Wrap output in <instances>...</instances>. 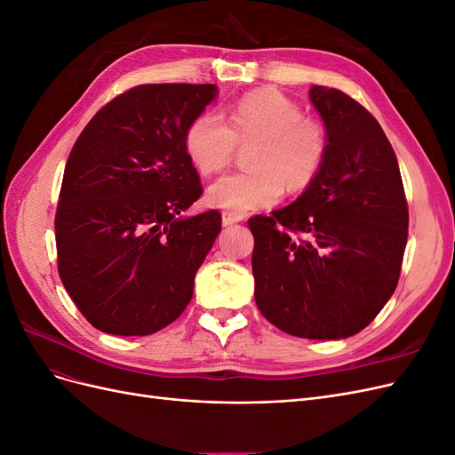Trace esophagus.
<instances>
[{"mask_svg": "<svg viewBox=\"0 0 455 455\" xmlns=\"http://www.w3.org/2000/svg\"><path fill=\"white\" fill-rule=\"evenodd\" d=\"M243 218H244V216H243V214H239V212H231V211H224V212H222V222H224V226L241 222Z\"/></svg>", "mask_w": 455, "mask_h": 455, "instance_id": "34e87169", "label": "esophagus"}]
</instances>
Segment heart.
<instances>
[{"label": "heart", "mask_w": 455, "mask_h": 455, "mask_svg": "<svg viewBox=\"0 0 455 455\" xmlns=\"http://www.w3.org/2000/svg\"><path fill=\"white\" fill-rule=\"evenodd\" d=\"M258 140L251 154V172L220 178L209 188V201L231 212L267 209L283 197L284 184L301 191L324 169L330 149L328 127L304 116L291 96L277 89L243 94L229 108V125L214 112L189 121L184 149L191 164L211 176L226 171L235 159L237 142Z\"/></svg>", "instance_id": "b5f03b06"}]
</instances>
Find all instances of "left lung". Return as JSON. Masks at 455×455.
<instances>
[{
  "mask_svg": "<svg viewBox=\"0 0 455 455\" xmlns=\"http://www.w3.org/2000/svg\"><path fill=\"white\" fill-rule=\"evenodd\" d=\"M309 99L328 127V157L296 203L249 220L254 298L286 334L339 339L366 328L395 292L408 203L376 117L338 89L315 85Z\"/></svg>",
  "mask_w": 455,
  "mask_h": 455,
  "instance_id": "obj_1",
  "label": "left lung"
}]
</instances>
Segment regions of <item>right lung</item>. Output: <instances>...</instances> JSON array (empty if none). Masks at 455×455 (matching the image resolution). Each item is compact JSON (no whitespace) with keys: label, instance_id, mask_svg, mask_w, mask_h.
Listing matches in <instances>:
<instances>
[{"label":"right lung","instance_id":"obj_1","mask_svg":"<svg viewBox=\"0 0 455 455\" xmlns=\"http://www.w3.org/2000/svg\"><path fill=\"white\" fill-rule=\"evenodd\" d=\"M214 94L211 84L132 87L92 116L70 151L54 214L59 275L106 334H154L194 296L222 216L180 218L203 196L184 132Z\"/></svg>","mask_w":455,"mask_h":455}]
</instances>
